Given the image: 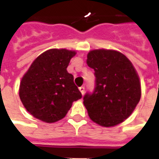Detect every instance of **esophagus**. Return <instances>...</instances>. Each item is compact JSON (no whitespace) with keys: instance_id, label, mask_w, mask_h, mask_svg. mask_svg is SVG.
I'll use <instances>...</instances> for the list:
<instances>
[{"instance_id":"obj_1","label":"esophagus","mask_w":159,"mask_h":159,"mask_svg":"<svg viewBox=\"0 0 159 159\" xmlns=\"http://www.w3.org/2000/svg\"><path fill=\"white\" fill-rule=\"evenodd\" d=\"M79 90L81 91V93H82V95H84V93H85V87L84 86H81L79 88Z\"/></svg>"}]
</instances>
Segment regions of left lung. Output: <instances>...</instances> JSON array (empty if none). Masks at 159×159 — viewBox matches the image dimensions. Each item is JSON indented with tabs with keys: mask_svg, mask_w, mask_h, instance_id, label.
Wrapping results in <instances>:
<instances>
[{
	"mask_svg": "<svg viewBox=\"0 0 159 159\" xmlns=\"http://www.w3.org/2000/svg\"><path fill=\"white\" fill-rule=\"evenodd\" d=\"M87 64L95 70V89L83 96L90 119L102 126L118 125L132 114L140 100V83L125 55L113 50H95Z\"/></svg>",
	"mask_w": 159,
	"mask_h": 159,
	"instance_id": "obj_1",
	"label": "left lung"
}]
</instances>
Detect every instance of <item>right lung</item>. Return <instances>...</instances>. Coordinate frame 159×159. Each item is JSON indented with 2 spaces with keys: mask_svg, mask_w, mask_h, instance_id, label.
<instances>
[{
  "mask_svg": "<svg viewBox=\"0 0 159 159\" xmlns=\"http://www.w3.org/2000/svg\"><path fill=\"white\" fill-rule=\"evenodd\" d=\"M75 52L65 49L48 50L33 61L20 85V98L35 118L52 123L63 119L72 102L82 98L67 71Z\"/></svg>",
  "mask_w": 159,
  "mask_h": 159,
  "instance_id": "obj_1",
  "label": "right lung"
}]
</instances>
